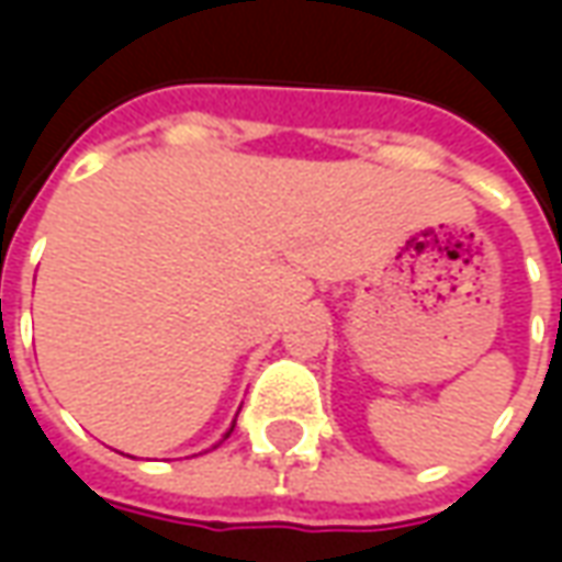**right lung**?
<instances>
[{
  "label": "right lung",
  "mask_w": 562,
  "mask_h": 562,
  "mask_svg": "<svg viewBox=\"0 0 562 562\" xmlns=\"http://www.w3.org/2000/svg\"><path fill=\"white\" fill-rule=\"evenodd\" d=\"M232 430H234V424H232V427H228V430H225V436H222V439H228V436H232Z\"/></svg>",
  "instance_id": "1"
}]
</instances>
